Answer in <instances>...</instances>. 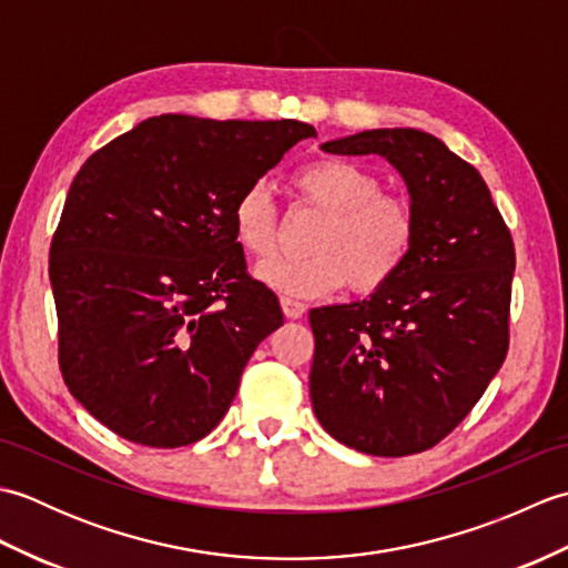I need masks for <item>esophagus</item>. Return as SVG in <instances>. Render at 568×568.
<instances>
[{
    "label": "esophagus",
    "mask_w": 568,
    "mask_h": 568,
    "mask_svg": "<svg viewBox=\"0 0 568 568\" xmlns=\"http://www.w3.org/2000/svg\"><path fill=\"white\" fill-rule=\"evenodd\" d=\"M281 307H283L287 320H300L307 310L303 303H297V300H291V297H281Z\"/></svg>",
    "instance_id": "esophagus-1"
}]
</instances>
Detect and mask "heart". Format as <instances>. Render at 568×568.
<instances>
[{"label":"heart","instance_id":"obj_1","mask_svg":"<svg viewBox=\"0 0 568 568\" xmlns=\"http://www.w3.org/2000/svg\"><path fill=\"white\" fill-rule=\"evenodd\" d=\"M295 187L307 204L327 214V222L310 239L307 248L315 256L258 265L261 283L283 295L312 300L344 285L371 295L400 273L415 241L413 207L400 197L383 195L381 180L364 165L322 159L295 175ZM232 226L251 258H273L281 222L268 187L253 183L241 192Z\"/></svg>","mask_w":568,"mask_h":568}]
</instances>
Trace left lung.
<instances>
[{"mask_svg":"<svg viewBox=\"0 0 568 568\" xmlns=\"http://www.w3.org/2000/svg\"><path fill=\"white\" fill-rule=\"evenodd\" d=\"M322 151L388 161L415 241L381 291L310 310L312 409L356 452L419 454L470 413L508 354L513 236L476 168L425 131L371 129Z\"/></svg>","mask_w":568,"mask_h":568,"instance_id":"left-lung-1","label":"left lung"}]
</instances>
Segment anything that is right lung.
<instances>
[{"label": "right lung", "instance_id": "1", "mask_svg": "<svg viewBox=\"0 0 568 568\" xmlns=\"http://www.w3.org/2000/svg\"><path fill=\"white\" fill-rule=\"evenodd\" d=\"M315 126L161 114L92 153L51 244L58 361L72 397L134 444L175 449L226 415L283 324L246 273L236 197Z\"/></svg>", "mask_w": 568, "mask_h": 568}]
</instances>
